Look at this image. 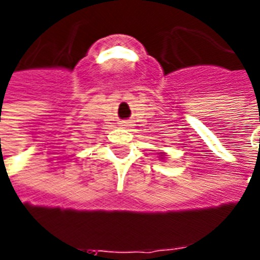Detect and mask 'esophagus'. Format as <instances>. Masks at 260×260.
Instances as JSON below:
<instances>
[{
  "instance_id": "1",
  "label": "esophagus",
  "mask_w": 260,
  "mask_h": 260,
  "mask_svg": "<svg viewBox=\"0 0 260 260\" xmlns=\"http://www.w3.org/2000/svg\"><path fill=\"white\" fill-rule=\"evenodd\" d=\"M130 125V122H128V121H122V122H121V126H123V127H126V126H128Z\"/></svg>"
}]
</instances>
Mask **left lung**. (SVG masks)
<instances>
[{
  "label": "left lung",
  "mask_w": 260,
  "mask_h": 260,
  "mask_svg": "<svg viewBox=\"0 0 260 260\" xmlns=\"http://www.w3.org/2000/svg\"><path fill=\"white\" fill-rule=\"evenodd\" d=\"M161 158H162V157H161Z\"/></svg>",
  "instance_id": "left-lung-1"
}]
</instances>
